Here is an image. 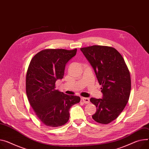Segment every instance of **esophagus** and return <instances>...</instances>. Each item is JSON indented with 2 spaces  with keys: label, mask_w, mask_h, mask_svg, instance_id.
Wrapping results in <instances>:
<instances>
[{
  "label": "esophagus",
  "mask_w": 149,
  "mask_h": 149,
  "mask_svg": "<svg viewBox=\"0 0 149 149\" xmlns=\"http://www.w3.org/2000/svg\"><path fill=\"white\" fill-rule=\"evenodd\" d=\"M82 100L83 101L84 103H85V104L89 103V98H88L83 97V98H82Z\"/></svg>",
  "instance_id": "1"
}]
</instances>
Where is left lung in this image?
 Wrapping results in <instances>:
<instances>
[{"label": "left lung", "instance_id": "1", "mask_svg": "<svg viewBox=\"0 0 149 149\" xmlns=\"http://www.w3.org/2000/svg\"><path fill=\"white\" fill-rule=\"evenodd\" d=\"M81 50L94 68L103 94L102 98L90 99L97 107L92 118L99 123L108 124L119 116L128 101L131 87L128 68L114 48L93 45Z\"/></svg>", "mask_w": 149, "mask_h": 149}]
</instances>
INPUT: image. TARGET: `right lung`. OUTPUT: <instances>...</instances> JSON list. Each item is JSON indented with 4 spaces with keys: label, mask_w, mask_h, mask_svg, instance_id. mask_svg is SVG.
Segmentation results:
<instances>
[{
    "label": "right lung",
    "mask_w": 149,
    "mask_h": 149,
    "mask_svg": "<svg viewBox=\"0 0 149 149\" xmlns=\"http://www.w3.org/2000/svg\"><path fill=\"white\" fill-rule=\"evenodd\" d=\"M77 49H44L33 57L26 74V94L39 119L50 127H58L69 119L70 107L81 98L55 89V82L62 79L67 63Z\"/></svg>",
    "instance_id": "1"
}]
</instances>
